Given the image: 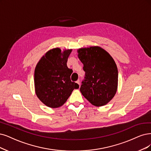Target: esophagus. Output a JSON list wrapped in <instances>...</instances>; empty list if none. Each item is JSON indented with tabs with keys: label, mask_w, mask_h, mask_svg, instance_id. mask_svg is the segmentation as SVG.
Returning <instances> with one entry per match:
<instances>
[{
	"label": "esophagus",
	"mask_w": 151,
	"mask_h": 151,
	"mask_svg": "<svg viewBox=\"0 0 151 151\" xmlns=\"http://www.w3.org/2000/svg\"><path fill=\"white\" fill-rule=\"evenodd\" d=\"M76 83H77V84H78V85L79 86H80V80H77V81H76Z\"/></svg>",
	"instance_id": "34e87169"
}]
</instances>
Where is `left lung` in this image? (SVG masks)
Listing matches in <instances>:
<instances>
[{
    "mask_svg": "<svg viewBox=\"0 0 151 151\" xmlns=\"http://www.w3.org/2000/svg\"><path fill=\"white\" fill-rule=\"evenodd\" d=\"M77 52L85 71V80L80 88L81 94L95 106L106 105L118 90V71L114 59L99 46L81 48Z\"/></svg>",
    "mask_w": 151,
    "mask_h": 151,
    "instance_id": "1",
    "label": "left lung"
}]
</instances>
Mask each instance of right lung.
Here are the masks:
<instances>
[{
    "mask_svg": "<svg viewBox=\"0 0 151 151\" xmlns=\"http://www.w3.org/2000/svg\"><path fill=\"white\" fill-rule=\"evenodd\" d=\"M72 49L55 48L45 53L36 65L34 73L35 94L47 106L57 108L63 105L79 85L70 80L73 70L67 66Z\"/></svg>",
    "mask_w": 151,
    "mask_h": 151,
    "instance_id": "obj_1",
    "label": "right lung"
}]
</instances>
